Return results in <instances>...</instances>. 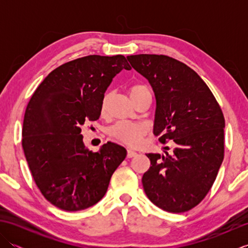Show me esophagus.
Listing matches in <instances>:
<instances>
[{"label":"esophagus","instance_id":"34e87169","mask_svg":"<svg viewBox=\"0 0 248 248\" xmlns=\"http://www.w3.org/2000/svg\"><path fill=\"white\" fill-rule=\"evenodd\" d=\"M135 155H138V152H135L134 150H131V149L128 150L127 156L129 157V159H131V157H133V156H135Z\"/></svg>","mask_w":248,"mask_h":248}]
</instances>
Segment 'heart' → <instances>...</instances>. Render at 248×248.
<instances>
[{
    "label": "heart",
    "mask_w": 248,
    "mask_h": 248,
    "mask_svg": "<svg viewBox=\"0 0 248 248\" xmlns=\"http://www.w3.org/2000/svg\"><path fill=\"white\" fill-rule=\"evenodd\" d=\"M151 93L149 88L145 85H134L129 89V96L131 100L138 98L143 94ZM108 104V97L105 96L101 103V112L104 113L107 109ZM146 133V128L143 124H132V123H118L113 125L110 129V134H112L116 140H118L123 143L135 146L140 143V139Z\"/></svg>",
    "instance_id": "b5f03b06"
}]
</instances>
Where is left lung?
<instances>
[{
	"instance_id": "1",
	"label": "left lung",
	"mask_w": 248,
	"mask_h": 248,
	"mask_svg": "<svg viewBox=\"0 0 248 248\" xmlns=\"http://www.w3.org/2000/svg\"><path fill=\"white\" fill-rule=\"evenodd\" d=\"M148 80L155 97L154 133L173 140L171 154H146L150 167L143 178L152 203L171 213L186 212L208 194L224 160L225 119L202 78L165 55L127 56ZM167 149V148H165Z\"/></svg>"
}]
</instances>
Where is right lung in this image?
<instances>
[{
  "mask_svg": "<svg viewBox=\"0 0 248 248\" xmlns=\"http://www.w3.org/2000/svg\"><path fill=\"white\" fill-rule=\"evenodd\" d=\"M130 70L124 55H88L57 67L40 83L25 110L22 147L37 186L64 211L96 204L113 172L127 156L124 147L108 141L92 152L82 127L97 120L114 77Z\"/></svg>",
  "mask_w": 248,
  "mask_h": 248,
  "instance_id": "1",
  "label": "right lung"
}]
</instances>
